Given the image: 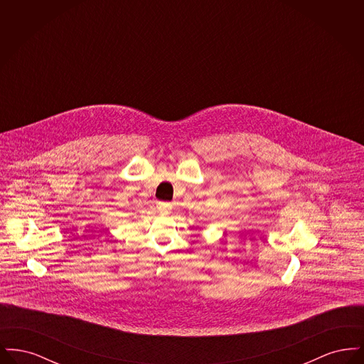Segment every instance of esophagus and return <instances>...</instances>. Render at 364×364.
Listing matches in <instances>:
<instances>
[{
	"mask_svg": "<svg viewBox=\"0 0 364 364\" xmlns=\"http://www.w3.org/2000/svg\"><path fill=\"white\" fill-rule=\"evenodd\" d=\"M171 210H172V206H171V203H164V202L158 203V211H159L161 214L166 215V214H169V213H171Z\"/></svg>",
	"mask_w": 364,
	"mask_h": 364,
	"instance_id": "1",
	"label": "esophagus"
}]
</instances>
